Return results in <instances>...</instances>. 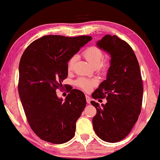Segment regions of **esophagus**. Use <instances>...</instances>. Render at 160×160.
Masks as SVG:
<instances>
[{"label": "esophagus", "instance_id": "34e87169", "mask_svg": "<svg viewBox=\"0 0 160 160\" xmlns=\"http://www.w3.org/2000/svg\"><path fill=\"white\" fill-rule=\"evenodd\" d=\"M85 97H86V101H87V103H90V101H91V98L90 97H89L88 95H85Z\"/></svg>", "mask_w": 160, "mask_h": 160}]
</instances>
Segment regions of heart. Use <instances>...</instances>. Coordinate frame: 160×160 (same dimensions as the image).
<instances>
[{
  "instance_id": "heart-1",
  "label": "heart",
  "mask_w": 160,
  "mask_h": 160,
  "mask_svg": "<svg viewBox=\"0 0 160 160\" xmlns=\"http://www.w3.org/2000/svg\"><path fill=\"white\" fill-rule=\"evenodd\" d=\"M83 56L86 60L90 63L92 66L100 72H106L109 66V61L108 59H103L104 53L99 47L96 46L90 47L83 51ZM78 60V56L74 55L69 58L67 62V69L68 71H71L73 69L75 62ZM97 84L98 80L97 79H87V78H80L75 81V85L85 92H90L94 88Z\"/></svg>"
}]
</instances>
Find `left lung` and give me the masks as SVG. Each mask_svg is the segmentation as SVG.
<instances>
[{
    "label": "left lung",
    "mask_w": 160,
    "mask_h": 160,
    "mask_svg": "<svg viewBox=\"0 0 160 160\" xmlns=\"http://www.w3.org/2000/svg\"><path fill=\"white\" fill-rule=\"evenodd\" d=\"M97 46L111 55L107 80L92 94L106 98L102 106L91 101L97 114L92 118L94 132L108 142L121 141L131 132L141 112L143 85L138 61L128 43L116 35L107 34Z\"/></svg>",
    "instance_id": "obj_1"
}]
</instances>
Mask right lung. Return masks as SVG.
<instances>
[{
    "label": "right lung",
    "mask_w": 160,
    "mask_h": 160,
    "mask_svg": "<svg viewBox=\"0 0 160 160\" xmlns=\"http://www.w3.org/2000/svg\"><path fill=\"white\" fill-rule=\"evenodd\" d=\"M92 38L47 35L32 42L19 65L18 92L29 125L39 138L62 144L75 135L86 106L82 92L69 89L66 99L56 90L68 76L67 62Z\"/></svg>",
    "instance_id": "1"
}]
</instances>
